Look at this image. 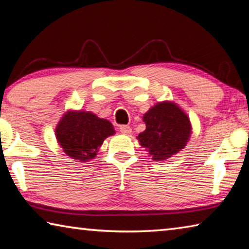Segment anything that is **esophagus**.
I'll use <instances>...</instances> for the list:
<instances>
[{
	"instance_id": "1",
	"label": "esophagus",
	"mask_w": 249,
	"mask_h": 249,
	"mask_svg": "<svg viewBox=\"0 0 249 249\" xmlns=\"http://www.w3.org/2000/svg\"><path fill=\"white\" fill-rule=\"evenodd\" d=\"M120 132L122 134H124V135H129L130 133H132V128H130L129 126H127V125H121L120 126Z\"/></svg>"
}]
</instances>
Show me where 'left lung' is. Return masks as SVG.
Instances as JSON below:
<instances>
[{
    "mask_svg": "<svg viewBox=\"0 0 249 249\" xmlns=\"http://www.w3.org/2000/svg\"><path fill=\"white\" fill-rule=\"evenodd\" d=\"M146 129L137 136L151 159L161 161L184 148L191 135L188 115L170 101L158 102L142 116Z\"/></svg>",
    "mask_w": 249,
    "mask_h": 249,
    "instance_id": "left-lung-1",
    "label": "left lung"
}]
</instances>
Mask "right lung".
<instances>
[{
  "instance_id": "right-lung-1",
  "label": "right lung",
  "mask_w": 249,
  "mask_h": 249,
  "mask_svg": "<svg viewBox=\"0 0 249 249\" xmlns=\"http://www.w3.org/2000/svg\"><path fill=\"white\" fill-rule=\"evenodd\" d=\"M114 133L111 122L84 111L66 112L56 126V138L66 155L82 162L93 159L105 138Z\"/></svg>"
}]
</instances>
